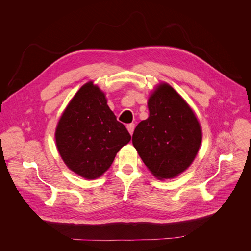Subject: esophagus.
Returning <instances> with one entry per match:
<instances>
[{
	"label": "esophagus",
	"instance_id": "34e87169",
	"mask_svg": "<svg viewBox=\"0 0 251 251\" xmlns=\"http://www.w3.org/2000/svg\"><path fill=\"white\" fill-rule=\"evenodd\" d=\"M134 128H135V125L134 124H128L127 125V129L129 131V133L132 135L133 134V131H134Z\"/></svg>",
	"mask_w": 251,
	"mask_h": 251
}]
</instances>
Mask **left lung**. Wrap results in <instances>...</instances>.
<instances>
[{
	"label": "left lung",
	"mask_w": 251,
	"mask_h": 251,
	"mask_svg": "<svg viewBox=\"0 0 251 251\" xmlns=\"http://www.w3.org/2000/svg\"><path fill=\"white\" fill-rule=\"evenodd\" d=\"M150 116L135 128L132 143L159 179L174 178L193 162L201 143L197 119L173 87L162 84L149 99Z\"/></svg>",
	"instance_id": "obj_1"
}]
</instances>
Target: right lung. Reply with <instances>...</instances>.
Here are the masks:
<instances>
[{
  "label": "right lung",
  "mask_w": 251,
  "mask_h": 251,
  "mask_svg": "<svg viewBox=\"0 0 251 251\" xmlns=\"http://www.w3.org/2000/svg\"><path fill=\"white\" fill-rule=\"evenodd\" d=\"M55 135L65 164L86 179L102 175L131 139L110 110L103 92L92 82L84 84L71 100Z\"/></svg>",
  "instance_id": "right-lung-1"
}]
</instances>
